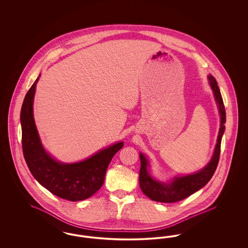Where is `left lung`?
Masks as SVG:
<instances>
[{
    "instance_id": "1",
    "label": "left lung",
    "mask_w": 248,
    "mask_h": 248,
    "mask_svg": "<svg viewBox=\"0 0 248 248\" xmlns=\"http://www.w3.org/2000/svg\"><path fill=\"white\" fill-rule=\"evenodd\" d=\"M207 78L220 115V127L212 158L207 165L196 173L175 177L170 181L163 182L152 177L148 169L150 166L149 161L145 155L140 153V157L141 166L140 171V186L144 194L153 201L160 202H176L183 200L204 187L211 179L217 169L220 154L221 140L225 131L226 111L223 99L216 79L211 74H209Z\"/></svg>"
}]
</instances>
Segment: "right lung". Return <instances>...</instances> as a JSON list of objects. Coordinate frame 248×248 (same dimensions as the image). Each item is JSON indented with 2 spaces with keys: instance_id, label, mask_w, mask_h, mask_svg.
<instances>
[{
  "instance_id": "1",
  "label": "right lung",
  "mask_w": 248,
  "mask_h": 248,
  "mask_svg": "<svg viewBox=\"0 0 248 248\" xmlns=\"http://www.w3.org/2000/svg\"><path fill=\"white\" fill-rule=\"evenodd\" d=\"M40 76L26 94L20 112L25 161L36 180L53 194L71 202L85 200L103 185L107 168L124 142L110 145L77 163L65 164L54 159L41 142L33 117V99Z\"/></svg>"
}]
</instances>
